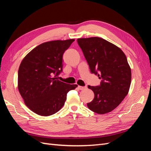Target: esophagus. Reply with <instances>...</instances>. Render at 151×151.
I'll return each instance as SVG.
<instances>
[{
  "mask_svg": "<svg viewBox=\"0 0 151 151\" xmlns=\"http://www.w3.org/2000/svg\"><path fill=\"white\" fill-rule=\"evenodd\" d=\"M80 90H84L85 89H86L87 88L86 87H84V86H78V87H77Z\"/></svg>",
  "mask_w": 151,
  "mask_h": 151,
  "instance_id": "34e87169",
  "label": "esophagus"
}]
</instances>
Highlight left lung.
I'll return each mask as SVG.
<instances>
[{"label":"left lung","instance_id":"left-lung-1","mask_svg":"<svg viewBox=\"0 0 151 151\" xmlns=\"http://www.w3.org/2000/svg\"><path fill=\"white\" fill-rule=\"evenodd\" d=\"M77 43L91 73L101 79L100 86H88L94 98L87 106L98 114L111 112L129 91L131 68L125 55L120 48L101 38H78Z\"/></svg>","mask_w":151,"mask_h":151}]
</instances>
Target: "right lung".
Instances as JSON below:
<instances>
[{
  "mask_svg": "<svg viewBox=\"0 0 151 151\" xmlns=\"http://www.w3.org/2000/svg\"><path fill=\"white\" fill-rule=\"evenodd\" d=\"M74 40L42 43L22 59L18 70V90L26 106L39 115L58 112L65 104L67 93L77 87L57 77L62 70L63 54Z\"/></svg>",
  "mask_w": 151,
  "mask_h": 151,
  "instance_id": "right-lung-1",
  "label": "right lung"
}]
</instances>
